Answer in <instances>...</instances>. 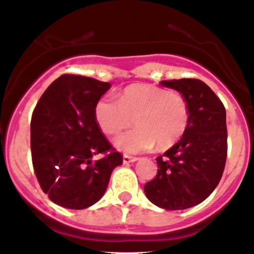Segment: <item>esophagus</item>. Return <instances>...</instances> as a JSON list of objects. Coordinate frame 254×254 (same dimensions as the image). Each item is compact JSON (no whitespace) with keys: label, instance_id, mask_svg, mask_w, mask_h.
Returning <instances> with one entry per match:
<instances>
[{"label":"esophagus","instance_id":"1","mask_svg":"<svg viewBox=\"0 0 254 254\" xmlns=\"http://www.w3.org/2000/svg\"><path fill=\"white\" fill-rule=\"evenodd\" d=\"M138 160V158L136 156H130V155H124L123 156V163L124 164H129V163H134Z\"/></svg>","mask_w":254,"mask_h":254}]
</instances>
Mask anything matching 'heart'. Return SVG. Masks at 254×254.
I'll use <instances>...</instances> for the list:
<instances>
[{"instance_id":"1","label":"heart","mask_w":254,"mask_h":254,"mask_svg":"<svg viewBox=\"0 0 254 254\" xmlns=\"http://www.w3.org/2000/svg\"><path fill=\"white\" fill-rule=\"evenodd\" d=\"M95 122L108 135L119 134L115 146L124 153L170 148L184 136L190 122V106L179 92L150 84H132L119 94V100L105 95L94 106Z\"/></svg>"}]
</instances>
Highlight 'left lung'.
Masks as SVG:
<instances>
[{
	"mask_svg": "<svg viewBox=\"0 0 254 254\" xmlns=\"http://www.w3.org/2000/svg\"><path fill=\"white\" fill-rule=\"evenodd\" d=\"M181 92L190 106L183 138L156 158L158 173L144 186L146 198L167 210L202 203L219 183L227 159L226 109L213 90L196 79L160 81Z\"/></svg>",
	"mask_w": 254,
	"mask_h": 254,
	"instance_id": "obj_1",
	"label": "left lung"
}]
</instances>
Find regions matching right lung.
<instances>
[{
    "label": "right lung",
    "mask_w": 254,
    "mask_h": 254,
    "mask_svg": "<svg viewBox=\"0 0 254 254\" xmlns=\"http://www.w3.org/2000/svg\"><path fill=\"white\" fill-rule=\"evenodd\" d=\"M109 82L63 75L36 104L31 119V154L40 187L55 204L84 209L101 199L123 155L95 122L94 106ZM98 153L106 156L94 161Z\"/></svg>",
    "instance_id": "1"
}]
</instances>
